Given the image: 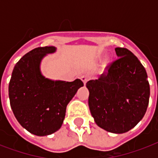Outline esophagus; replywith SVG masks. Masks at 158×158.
<instances>
[{
	"label": "esophagus",
	"instance_id": "34e87169",
	"mask_svg": "<svg viewBox=\"0 0 158 158\" xmlns=\"http://www.w3.org/2000/svg\"><path fill=\"white\" fill-rule=\"evenodd\" d=\"M81 80L84 82V85H85L87 82H88V80H89V76H87V75H83V76H81Z\"/></svg>",
	"mask_w": 158,
	"mask_h": 158
}]
</instances>
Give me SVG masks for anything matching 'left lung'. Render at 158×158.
Returning a JSON list of instances; mask_svg holds the SVG:
<instances>
[{
    "label": "left lung",
    "instance_id": "8db88e82",
    "mask_svg": "<svg viewBox=\"0 0 158 158\" xmlns=\"http://www.w3.org/2000/svg\"><path fill=\"white\" fill-rule=\"evenodd\" d=\"M118 58L98 79L86 84L89 106L99 127L114 134L130 130L142 120L149 102L147 72L127 48L115 49Z\"/></svg>",
    "mask_w": 158,
    "mask_h": 158
}]
</instances>
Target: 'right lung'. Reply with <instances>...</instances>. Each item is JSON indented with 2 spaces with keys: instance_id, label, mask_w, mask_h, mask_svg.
I'll use <instances>...</instances> for the list:
<instances>
[{
  "instance_id": "obj_1",
  "label": "right lung",
  "mask_w": 158,
  "mask_h": 158,
  "mask_svg": "<svg viewBox=\"0 0 158 158\" xmlns=\"http://www.w3.org/2000/svg\"><path fill=\"white\" fill-rule=\"evenodd\" d=\"M54 47L38 48L25 54L14 67L9 98L19 123L31 134L45 136L61 127L66 106L80 87L82 80L52 81L40 72V62Z\"/></svg>"
}]
</instances>
